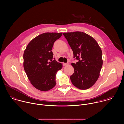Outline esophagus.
Wrapping results in <instances>:
<instances>
[{
  "instance_id": "1",
  "label": "esophagus",
  "mask_w": 124,
  "mask_h": 124,
  "mask_svg": "<svg viewBox=\"0 0 124 124\" xmlns=\"http://www.w3.org/2000/svg\"><path fill=\"white\" fill-rule=\"evenodd\" d=\"M69 65L68 63H63V66H67V65Z\"/></svg>"
}]
</instances>
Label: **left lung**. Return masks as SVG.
Wrapping results in <instances>:
<instances>
[{
    "label": "left lung",
    "instance_id": "1",
    "mask_svg": "<svg viewBox=\"0 0 124 124\" xmlns=\"http://www.w3.org/2000/svg\"><path fill=\"white\" fill-rule=\"evenodd\" d=\"M71 47L74 58V73L70 77L73 84L79 89L86 90L97 81L102 66V51L97 41L90 35L76 31L63 34Z\"/></svg>",
    "mask_w": 124,
    "mask_h": 124
}]
</instances>
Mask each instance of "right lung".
<instances>
[{"label":"right lung","instance_id":"obj_1","mask_svg":"<svg viewBox=\"0 0 124 124\" xmlns=\"http://www.w3.org/2000/svg\"><path fill=\"white\" fill-rule=\"evenodd\" d=\"M62 33L47 32L32 40L23 54V67L28 79L36 89L47 91L56 85L55 78L62 64L53 60L54 43Z\"/></svg>","mask_w":124,"mask_h":124}]
</instances>
